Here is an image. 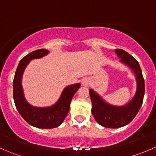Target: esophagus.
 Returning a JSON list of instances; mask_svg holds the SVG:
<instances>
[{
    "label": "esophagus",
    "instance_id": "obj_1",
    "mask_svg": "<svg viewBox=\"0 0 156 156\" xmlns=\"http://www.w3.org/2000/svg\"><path fill=\"white\" fill-rule=\"evenodd\" d=\"M82 84L84 86H87L89 84H88V82H87V80H84V81H82Z\"/></svg>",
    "mask_w": 156,
    "mask_h": 156
}]
</instances>
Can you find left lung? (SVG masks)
<instances>
[{
    "label": "left lung",
    "instance_id": "left-lung-1",
    "mask_svg": "<svg viewBox=\"0 0 156 156\" xmlns=\"http://www.w3.org/2000/svg\"><path fill=\"white\" fill-rule=\"evenodd\" d=\"M120 62L129 66L134 72L137 81L135 96L126 105L115 107L103 101L93 90H89L92 102V114L100 125L107 128H119L130 123L140 110L145 94V83L140 64L135 58L123 49H115Z\"/></svg>",
    "mask_w": 156,
    "mask_h": 156
}]
</instances>
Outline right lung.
<instances>
[{"label": "right lung", "mask_w": 156, "mask_h": 156, "mask_svg": "<svg viewBox=\"0 0 156 156\" xmlns=\"http://www.w3.org/2000/svg\"><path fill=\"white\" fill-rule=\"evenodd\" d=\"M48 53L49 51L41 49L24 56L20 61L13 81V100L18 112L29 124L42 129H52L62 124L69 113L71 101L81 86L80 84H75L66 87L58 102L52 107L40 108L29 104L24 98L21 86L23 71L30 60L41 58Z\"/></svg>", "instance_id": "add662e5"}]
</instances>
